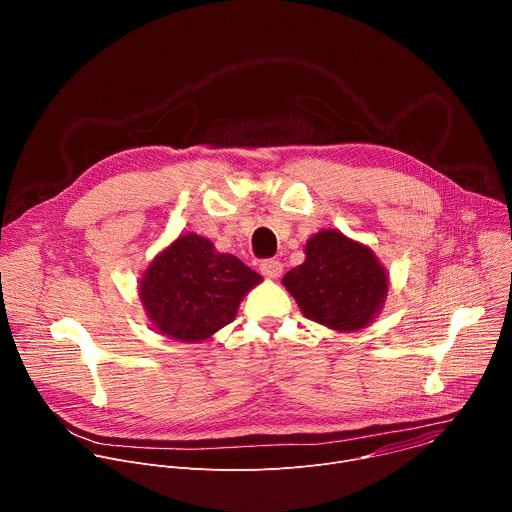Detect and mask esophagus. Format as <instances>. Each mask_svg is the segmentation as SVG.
<instances>
[{
  "label": "esophagus",
  "instance_id": "esophagus-1",
  "mask_svg": "<svg viewBox=\"0 0 512 512\" xmlns=\"http://www.w3.org/2000/svg\"><path fill=\"white\" fill-rule=\"evenodd\" d=\"M281 271H283V265H281L279 261H275V259H265V261L261 263V273H263L267 279H277V277L281 275Z\"/></svg>",
  "mask_w": 512,
  "mask_h": 512
}]
</instances>
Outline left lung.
<instances>
[{
    "label": "left lung",
    "instance_id": "1",
    "mask_svg": "<svg viewBox=\"0 0 512 512\" xmlns=\"http://www.w3.org/2000/svg\"><path fill=\"white\" fill-rule=\"evenodd\" d=\"M281 283L308 320L356 332L381 314L389 271L369 245L324 229L306 241V261L289 269Z\"/></svg>",
    "mask_w": 512,
    "mask_h": 512
}]
</instances>
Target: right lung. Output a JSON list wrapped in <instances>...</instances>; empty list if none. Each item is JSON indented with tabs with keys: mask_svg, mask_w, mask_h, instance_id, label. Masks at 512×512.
<instances>
[{
	"mask_svg": "<svg viewBox=\"0 0 512 512\" xmlns=\"http://www.w3.org/2000/svg\"><path fill=\"white\" fill-rule=\"evenodd\" d=\"M263 277L206 237L186 233L141 273L139 300L154 330L180 342L208 340L237 316Z\"/></svg>",
	"mask_w": 512,
	"mask_h": 512,
	"instance_id": "obj_1",
	"label": "right lung"
}]
</instances>
